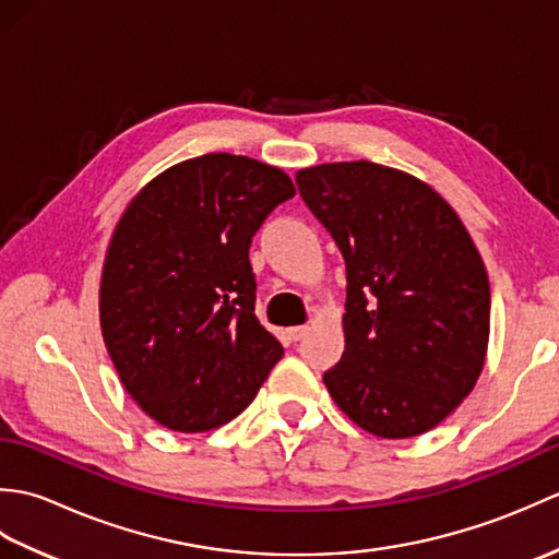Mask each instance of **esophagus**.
Segmentation results:
<instances>
[{"instance_id": "obj_1", "label": "esophagus", "mask_w": 559, "mask_h": 559, "mask_svg": "<svg viewBox=\"0 0 559 559\" xmlns=\"http://www.w3.org/2000/svg\"><path fill=\"white\" fill-rule=\"evenodd\" d=\"M307 331H310V326H290L288 336H290V341H300L307 336Z\"/></svg>"}]
</instances>
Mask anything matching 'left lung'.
I'll return each mask as SVG.
<instances>
[{
	"label": "left lung",
	"instance_id": "8db88e82",
	"mask_svg": "<svg viewBox=\"0 0 559 559\" xmlns=\"http://www.w3.org/2000/svg\"><path fill=\"white\" fill-rule=\"evenodd\" d=\"M300 197L346 259L343 350L324 384L362 430L406 439L466 399L485 365L490 283L456 211L370 160L298 170Z\"/></svg>",
	"mask_w": 559,
	"mask_h": 559
}]
</instances>
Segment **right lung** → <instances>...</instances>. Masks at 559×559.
Returning a JSON list of instances; mask_svg holds the SVG:
<instances>
[{
	"instance_id": "right-lung-1",
	"label": "right lung",
	"mask_w": 559,
	"mask_h": 559,
	"mask_svg": "<svg viewBox=\"0 0 559 559\" xmlns=\"http://www.w3.org/2000/svg\"><path fill=\"white\" fill-rule=\"evenodd\" d=\"M295 194L281 168L206 153L141 189L105 254L100 329L122 386L175 432L240 415L283 346L254 314L249 245Z\"/></svg>"
}]
</instances>
